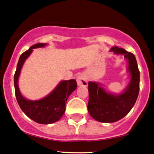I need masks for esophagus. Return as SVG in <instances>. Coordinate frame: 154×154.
<instances>
[{"instance_id":"34e87169","label":"esophagus","mask_w":154,"mask_h":154,"mask_svg":"<svg viewBox=\"0 0 154 154\" xmlns=\"http://www.w3.org/2000/svg\"><path fill=\"white\" fill-rule=\"evenodd\" d=\"M77 82L78 85H82V86H86L88 85V81H87V78L85 76V74H79L77 77Z\"/></svg>"}]
</instances>
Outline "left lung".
I'll use <instances>...</instances> for the list:
<instances>
[{"mask_svg": "<svg viewBox=\"0 0 154 154\" xmlns=\"http://www.w3.org/2000/svg\"><path fill=\"white\" fill-rule=\"evenodd\" d=\"M110 51L116 54H123L128 60L130 82L120 94L107 91L100 82H88V113L95 120L104 123L116 122L127 115L140 92V71L134 54L117 46H114Z\"/></svg>", "mask_w": 154, "mask_h": 154, "instance_id": "obj_1", "label": "left lung"}]
</instances>
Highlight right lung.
<instances>
[{
  "instance_id": "right-lung-1",
  "label": "right lung",
  "mask_w": 154,
  "mask_h": 154,
  "mask_svg": "<svg viewBox=\"0 0 154 154\" xmlns=\"http://www.w3.org/2000/svg\"><path fill=\"white\" fill-rule=\"evenodd\" d=\"M46 43L33 45L20 55L14 76V91L17 103L28 117L40 124H51L59 120L66 111V103L71 94L77 88L75 80H62L47 96L38 100L26 99L20 93L18 79L26 60L30 56L34 48L44 47Z\"/></svg>"
}]
</instances>
